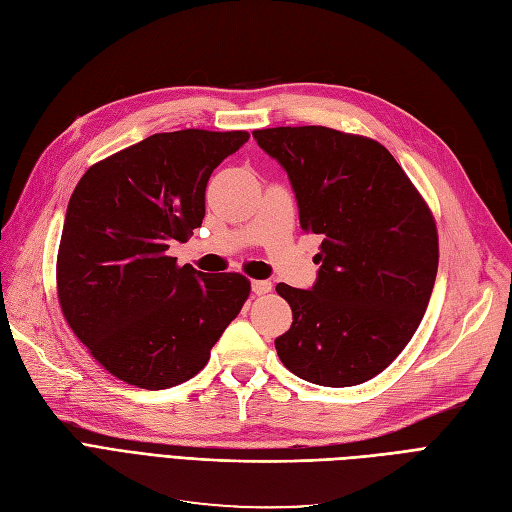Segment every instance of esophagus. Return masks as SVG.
I'll return each mask as SVG.
<instances>
[{
    "instance_id": "obj_1",
    "label": "esophagus",
    "mask_w": 512,
    "mask_h": 512,
    "mask_svg": "<svg viewBox=\"0 0 512 512\" xmlns=\"http://www.w3.org/2000/svg\"><path fill=\"white\" fill-rule=\"evenodd\" d=\"M252 292L256 294V297H262V294L271 292V282L269 280H254L252 282Z\"/></svg>"
}]
</instances>
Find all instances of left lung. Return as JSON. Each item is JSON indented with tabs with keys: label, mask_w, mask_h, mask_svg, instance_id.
Returning <instances> with one entry per match:
<instances>
[{
	"label": "left lung",
	"mask_w": 512,
	"mask_h": 512,
	"mask_svg": "<svg viewBox=\"0 0 512 512\" xmlns=\"http://www.w3.org/2000/svg\"><path fill=\"white\" fill-rule=\"evenodd\" d=\"M252 136L286 170L301 228L322 237L314 286H275L292 309L277 356L312 384L367 382L397 359L425 316L438 273L431 211L371 138L322 126Z\"/></svg>",
	"instance_id": "1"
}]
</instances>
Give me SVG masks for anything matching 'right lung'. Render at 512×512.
Masks as SVG:
<instances>
[{
    "label": "right lung",
    "instance_id": "obj_1",
    "mask_svg": "<svg viewBox=\"0 0 512 512\" xmlns=\"http://www.w3.org/2000/svg\"><path fill=\"white\" fill-rule=\"evenodd\" d=\"M247 132L153 134L91 166L66 209L57 294L70 329L123 382L160 391L196 376L250 294L239 273L168 256L205 218L211 173Z\"/></svg>",
    "mask_w": 512,
    "mask_h": 512
}]
</instances>
